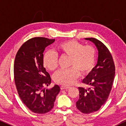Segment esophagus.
<instances>
[{"mask_svg":"<svg viewBox=\"0 0 126 126\" xmlns=\"http://www.w3.org/2000/svg\"><path fill=\"white\" fill-rule=\"evenodd\" d=\"M70 88V86H63V85H62V86H60V89H61L62 90H63V89H68Z\"/></svg>","mask_w":126,"mask_h":126,"instance_id":"esophagus-1","label":"esophagus"}]
</instances>
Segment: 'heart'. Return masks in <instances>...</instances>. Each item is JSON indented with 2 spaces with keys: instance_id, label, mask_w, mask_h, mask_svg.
<instances>
[{
  "instance_id": "b5f03b06",
  "label": "heart",
  "mask_w": 126,
  "mask_h": 126,
  "mask_svg": "<svg viewBox=\"0 0 126 126\" xmlns=\"http://www.w3.org/2000/svg\"><path fill=\"white\" fill-rule=\"evenodd\" d=\"M62 57L70 58L67 70H59L53 76L54 82L63 85L73 84L79 75H86L93 70L96 56V49L92 45H85L75 40H68L56 46ZM44 66L50 71H54L59 64L58 56L53 51H47L43 58Z\"/></svg>"
}]
</instances>
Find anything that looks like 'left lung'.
<instances>
[{
  "label": "left lung",
  "instance_id": "left-lung-1",
  "mask_svg": "<svg viewBox=\"0 0 126 126\" xmlns=\"http://www.w3.org/2000/svg\"><path fill=\"white\" fill-rule=\"evenodd\" d=\"M86 40L93 42L97 47L98 62L82 81L88 88H78L79 98L76 106L82 113L90 114L98 111L107 101L113 84L115 68L112 55L105 44L94 38Z\"/></svg>",
  "mask_w": 126,
  "mask_h": 126
}]
</instances>
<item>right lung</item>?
<instances>
[{
    "instance_id": "right-lung-1",
    "label": "right lung",
    "mask_w": 126,
    "mask_h": 126,
    "mask_svg": "<svg viewBox=\"0 0 126 126\" xmlns=\"http://www.w3.org/2000/svg\"><path fill=\"white\" fill-rule=\"evenodd\" d=\"M54 39L34 37L25 42L16 54L14 80L22 102L34 113L45 114L53 108L60 88L56 85L50 89L51 78L43 62L45 48Z\"/></svg>"
}]
</instances>
